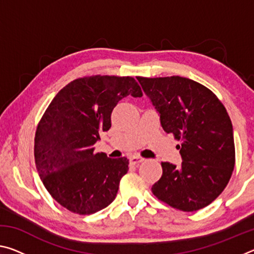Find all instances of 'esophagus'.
Here are the masks:
<instances>
[{
    "label": "esophagus",
    "instance_id": "obj_1",
    "mask_svg": "<svg viewBox=\"0 0 254 254\" xmlns=\"http://www.w3.org/2000/svg\"><path fill=\"white\" fill-rule=\"evenodd\" d=\"M143 161H144V159L141 158V157L134 156V157H131V158H130V162L132 163V165H139V163L143 162Z\"/></svg>",
    "mask_w": 254,
    "mask_h": 254
}]
</instances>
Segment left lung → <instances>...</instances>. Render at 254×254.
<instances>
[{
  "label": "left lung",
  "mask_w": 254,
  "mask_h": 254,
  "mask_svg": "<svg viewBox=\"0 0 254 254\" xmlns=\"http://www.w3.org/2000/svg\"><path fill=\"white\" fill-rule=\"evenodd\" d=\"M160 114L163 130L173 133L183 162H161L162 176L151 190L159 200L183 212L204 208L224 190L235 165L233 127L217 96L180 76L137 77Z\"/></svg>",
  "instance_id": "obj_1"
}]
</instances>
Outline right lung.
<instances>
[{
    "instance_id": "1",
    "label": "right lung",
    "mask_w": 254,
    "mask_h": 254,
    "mask_svg": "<svg viewBox=\"0 0 254 254\" xmlns=\"http://www.w3.org/2000/svg\"><path fill=\"white\" fill-rule=\"evenodd\" d=\"M128 95H143L133 77H80L60 89L38 123L37 170L53 198L72 213H96L118 194L128 160L95 153L94 144L110 130L119 101Z\"/></svg>"
}]
</instances>
